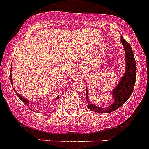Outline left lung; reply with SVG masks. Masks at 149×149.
Instances as JSON below:
<instances>
[{"label": "left lung", "instance_id": "1", "mask_svg": "<svg viewBox=\"0 0 149 149\" xmlns=\"http://www.w3.org/2000/svg\"><path fill=\"white\" fill-rule=\"evenodd\" d=\"M120 40L125 52V71L121 80L112 91V97L114 99L113 104L107 108H102L90 103L88 101V90L87 88H86V101L88 103L87 107L94 112H99V113H109L116 110L130 98L134 89L136 78V60L130 44L127 42L122 37Z\"/></svg>", "mask_w": 149, "mask_h": 149}]
</instances>
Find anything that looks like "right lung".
<instances>
[{
  "instance_id": "1",
  "label": "right lung",
  "mask_w": 149,
  "mask_h": 149,
  "mask_svg": "<svg viewBox=\"0 0 149 149\" xmlns=\"http://www.w3.org/2000/svg\"><path fill=\"white\" fill-rule=\"evenodd\" d=\"M10 78H11V74H10ZM10 80H11V79H10ZM11 84H12V80H11ZM13 89H14V88H13ZM14 91H15V92H16V95H17V96H18V97H19V99H20V100H22V102H24V104H26V106H28V105H29V101H28V100H26V99L24 98V97H22V96H21V95H20V94H19V93H18V92H16V90H15V89H14ZM58 98H59V96H58V97H57V99H58Z\"/></svg>"
}]
</instances>
